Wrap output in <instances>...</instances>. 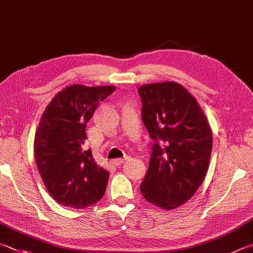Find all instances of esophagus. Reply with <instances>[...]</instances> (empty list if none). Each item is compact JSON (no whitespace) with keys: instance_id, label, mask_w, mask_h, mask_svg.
Here are the masks:
<instances>
[{"instance_id":"1","label":"esophagus","mask_w":253,"mask_h":253,"mask_svg":"<svg viewBox=\"0 0 253 253\" xmlns=\"http://www.w3.org/2000/svg\"><path fill=\"white\" fill-rule=\"evenodd\" d=\"M125 163V159L124 158H118V159H115V160H113V164L115 165V166L116 167H118V166H121L122 164H124Z\"/></svg>"}]
</instances>
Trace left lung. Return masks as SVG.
<instances>
[{"mask_svg": "<svg viewBox=\"0 0 253 253\" xmlns=\"http://www.w3.org/2000/svg\"><path fill=\"white\" fill-rule=\"evenodd\" d=\"M138 94L141 121L154 140L140 191L151 205L172 210L187 203L203 183L212 132L197 99L178 83L141 85Z\"/></svg>", "mask_w": 253, "mask_h": 253, "instance_id": "8db88e82", "label": "left lung"}]
</instances>
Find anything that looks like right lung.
Masks as SVG:
<instances>
[{
	"label": "right lung",
	"instance_id": "add662e5",
	"mask_svg": "<svg viewBox=\"0 0 253 253\" xmlns=\"http://www.w3.org/2000/svg\"><path fill=\"white\" fill-rule=\"evenodd\" d=\"M114 86L71 85L54 96L35 134L34 157L52 198L64 207L84 209L106 191L109 172L85 146L86 124Z\"/></svg>",
	"mask_w": 253,
	"mask_h": 253
}]
</instances>
